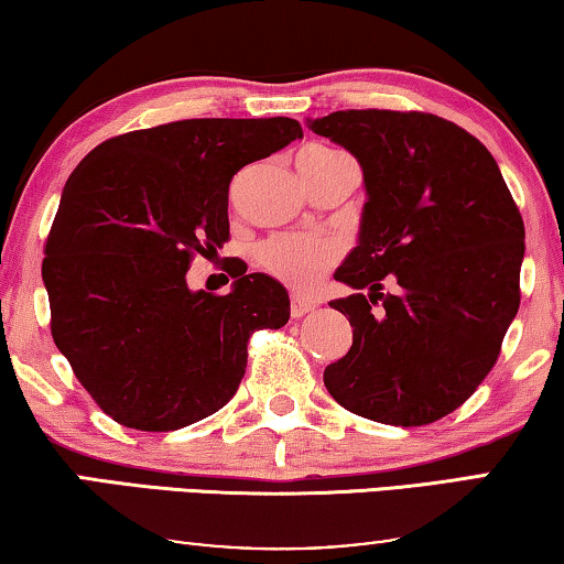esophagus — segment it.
Listing matches in <instances>:
<instances>
[{"label": "esophagus", "instance_id": "34e87169", "mask_svg": "<svg viewBox=\"0 0 564 564\" xmlns=\"http://www.w3.org/2000/svg\"><path fill=\"white\" fill-rule=\"evenodd\" d=\"M313 311H315L313 300H307V297H303V295H292V297H290V313H292V318H303V315L313 313Z\"/></svg>", "mask_w": 564, "mask_h": 564}]
</instances>
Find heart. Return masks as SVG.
Instances as JSON below:
<instances>
[{"instance_id": "1", "label": "heart", "mask_w": 564, "mask_h": 564, "mask_svg": "<svg viewBox=\"0 0 564 564\" xmlns=\"http://www.w3.org/2000/svg\"><path fill=\"white\" fill-rule=\"evenodd\" d=\"M344 161H351L344 151L328 149V145H311L300 153L297 166L305 180H313V176L328 172L330 166L344 164ZM341 253L344 241L336 236L280 234L267 238L259 246L257 259L276 280L288 282L290 288L307 290L341 259Z\"/></svg>"}]
</instances>
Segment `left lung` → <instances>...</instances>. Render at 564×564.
<instances>
[{"label": "left lung", "instance_id": "1", "mask_svg": "<svg viewBox=\"0 0 564 564\" xmlns=\"http://www.w3.org/2000/svg\"><path fill=\"white\" fill-rule=\"evenodd\" d=\"M313 133L365 172L359 246L336 272L357 292L328 303L351 349L326 367L338 405L390 426H426L465 403L521 303L523 220L490 151L431 112L338 110ZM399 284L384 296V275Z\"/></svg>", "mask_w": 564, "mask_h": 564}]
</instances>
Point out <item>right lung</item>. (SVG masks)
I'll return each mask as SVG.
<instances>
[{"instance_id": "right-lung-1", "label": "right lung", "mask_w": 564, "mask_h": 564, "mask_svg": "<svg viewBox=\"0 0 564 564\" xmlns=\"http://www.w3.org/2000/svg\"><path fill=\"white\" fill-rule=\"evenodd\" d=\"M295 138L292 118L176 120L99 143L68 176L43 249L51 334L120 426L176 431L220 411L253 330L290 321L272 276L238 267L228 295L184 276L230 238L234 174Z\"/></svg>"}]
</instances>
